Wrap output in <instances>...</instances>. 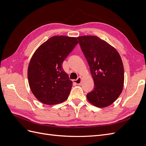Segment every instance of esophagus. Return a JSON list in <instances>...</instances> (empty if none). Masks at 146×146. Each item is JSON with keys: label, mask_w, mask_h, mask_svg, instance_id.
<instances>
[{"label": "esophagus", "mask_w": 146, "mask_h": 146, "mask_svg": "<svg viewBox=\"0 0 146 146\" xmlns=\"http://www.w3.org/2000/svg\"><path fill=\"white\" fill-rule=\"evenodd\" d=\"M81 80H82V78L81 77H78L77 80H74L73 82L76 84V85H80L81 84Z\"/></svg>", "instance_id": "obj_1"}]
</instances>
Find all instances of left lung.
I'll use <instances>...</instances> for the list:
<instances>
[{
    "label": "left lung",
    "mask_w": 146,
    "mask_h": 146,
    "mask_svg": "<svg viewBox=\"0 0 146 146\" xmlns=\"http://www.w3.org/2000/svg\"><path fill=\"white\" fill-rule=\"evenodd\" d=\"M77 39L94 83L87 99L97 107H108L122 91L124 70L121 56L116 48L98 36H82Z\"/></svg>",
    "instance_id": "obj_1"
}]
</instances>
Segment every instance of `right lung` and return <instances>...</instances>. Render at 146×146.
Instances as JSON below:
<instances>
[{
	"mask_svg": "<svg viewBox=\"0 0 146 146\" xmlns=\"http://www.w3.org/2000/svg\"><path fill=\"white\" fill-rule=\"evenodd\" d=\"M77 44L76 38L55 36L34 53L28 68V80L32 93L42 104H58L68 99L72 82L61 65Z\"/></svg>",
	"mask_w": 146,
	"mask_h": 146,
	"instance_id": "obj_1",
	"label": "right lung"
}]
</instances>
